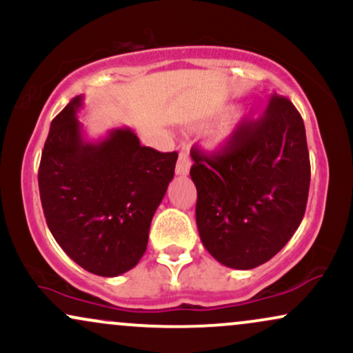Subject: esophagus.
Listing matches in <instances>:
<instances>
[{"label":"esophagus","mask_w":353,"mask_h":353,"mask_svg":"<svg viewBox=\"0 0 353 353\" xmlns=\"http://www.w3.org/2000/svg\"><path fill=\"white\" fill-rule=\"evenodd\" d=\"M190 169V156L188 151L179 152V159H177L176 164V174L177 176H188Z\"/></svg>","instance_id":"obj_1"}]
</instances>
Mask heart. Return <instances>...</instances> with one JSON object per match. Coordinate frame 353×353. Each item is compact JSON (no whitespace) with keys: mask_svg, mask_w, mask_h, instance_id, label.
<instances>
[{"mask_svg":"<svg viewBox=\"0 0 353 353\" xmlns=\"http://www.w3.org/2000/svg\"><path fill=\"white\" fill-rule=\"evenodd\" d=\"M236 125H239V118H232V120L223 123V125L217 130V133H215V143L223 146V144L230 141L233 133H235L236 130Z\"/></svg>","mask_w":353,"mask_h":353,"instance_id":"heart-1","label":"heart"}]
</instances>
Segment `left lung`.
I'll return each instance as SVG.
<instances>
[{
  "instance_id": "1",
  "label": "left lung",
  "mask_w": 353,
  "mask_h": 353,
  "mask_svg": "<svg viewBox=\"0 0 353 353\" xmlns=\"http://www.w3.org/2000/svg\"><path fill=\"white\" fill-rule=\"evenodd\" d=\"M202 245L235 270L263 265L283 248L304 217L311 184L304 121L273 95L260 120L243 121L222 151L190 152Z\"/></svg>"
}]
</instances>
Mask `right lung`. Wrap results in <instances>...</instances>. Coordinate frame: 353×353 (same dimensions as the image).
<instances>
[{"instance_id":"1","label":"right lung","mask_w":353,"mask_h":353,"mask_svg":"<svg viewBox=\"0 0 353 353\" xmlns=\"http://www.w3.org/2000/svg\"><path fill=\"white\" fill-rule=\"evenodd\" d=\"M82 97L50 123L39 165L44 217L61 248L83 270L113 278L146 252L152 215L174 177L177 152L141 146L131 128L83 138Z\"/></svg>"}]
</instances>
